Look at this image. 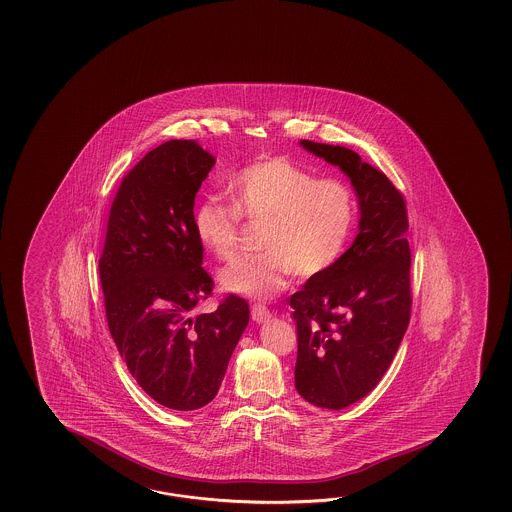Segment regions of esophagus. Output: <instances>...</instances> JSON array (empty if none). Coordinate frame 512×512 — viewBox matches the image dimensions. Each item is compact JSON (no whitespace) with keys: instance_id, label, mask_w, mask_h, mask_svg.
Returning a JSON list of instances; mask_svg holds the SVG:
<instances>
[{"instance_id":"esophagus-1","label":"esophagus","mask_w":512,"mask_h":512,"mask_svg":"<svg viewBox=\"0 0 512 512\" xmlns=\"http://www.w3.org/2000/svg\"><path fill=\"white\" fill-rule=\"evenodd\" d=\"M251 315L254 322L261 324V322H267L271 318V311L265 305L254 304L252 305Z\"/></svg>"}]
</instances>
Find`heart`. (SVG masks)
Returning <instances> with one entry per match:
<instances>
[{
	"instance_id": "heart-1",
	"label": "heart",
	"mask_w": 512,
	"mask_h": 512,
	"mask_svg": "<svg viewBox=\"0 0 512 512\" xmlns=\"http://www.w3.org/2000/svg\"><path fill=\"white\" fill-rule=\"evenodd\" d=\"M229 205L203 199L192 216L197 240L218 260L240 249L241 219L260 223L263 252L230 261L219 272L221 289L247 298L280 293L289 276L315 278L329 271L348 247L357 219L353 188L320 177L287 157H271L230 177Z\"/></svg>"
}]
</instances>
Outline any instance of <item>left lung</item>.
<instances>
[{"instance_id":"obj_1","label":"left lung","mask_w":512,"mask_h":512,"mask_svg":"<svg viewBox=\"0 0 512 512\" xmlns=\"http://www.w3.org/2000/svg\"><path fill=\"white\" fill-rule=\"evenodd\" d=\"M300 144L338 166L359 197L353 245L291 296L296 390L318 408L342 410L379 384L410 324L408 212L403 194L359 153L322 142Z\"/></svg>"}]
</instances>
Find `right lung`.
I'll list each match as a JSON object with an SVG mask.
<instances>
[{
    "mask_svg": "<svg viewBox=\"0 0 512 512\" xmlns=\"http://www.w3.org/2000/svg\"><path fill=\"white\" fill-rule=\"evenodd\" d=\"M214 163L197 141H168L146 153L115 194L98 260L120 357L153 401L179 412L216 397L249 324V305L236 294L214 313L190 316L214 287L192 223L197 190Z\"/></svg>",
    "mask_w": 512,
    "mask_h": 512,
    "instance_id": "add662e5",
    "label": "right lung"
}]
</instances>
